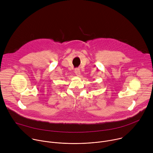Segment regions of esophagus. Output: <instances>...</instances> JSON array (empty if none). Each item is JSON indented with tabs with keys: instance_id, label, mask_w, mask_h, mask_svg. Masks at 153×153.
Returning a JSON list of instances; mask_svg holds the SVG:
<instances>
[{
	"instance_id": "obj_1",
	"label": "esophagus",
	"mask_w": 153,
	"mask_h": 153,
	"mask_svg": "<svg viewBox=\"0 0 153 153\" xmlns=\"http://www.w3.org/2000/svg\"><path fill=\"white\" fill-rule=\"evenodd\" d=\"M74 73H75V74H76L77 76H80V69H79V68H76V69L74 70Z\"/></svg>"
}]
</instances>
